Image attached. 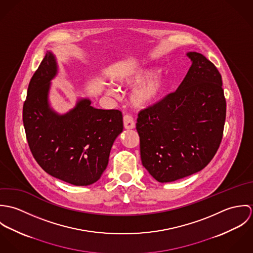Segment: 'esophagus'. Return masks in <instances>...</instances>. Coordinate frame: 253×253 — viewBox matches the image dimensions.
I'll return each instance as SVG.
<instances>
[{"instance_id":"esophagus-1","label":"esophagus","mask_w":253,"mask_h":253,"mask_svg":"<svg viewBox=\"0 0 253 253\" xmlns=\"http://www.w3.org/2000/svg\"><path fill=\"white\" fill-rule=\"evenodd\" d=\"M124 126L126 129H131V128L135 127V123H134L132 116H130V115L124 116Z\"/></svg>"}]
</instances>
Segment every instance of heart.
I'll use <instances>...</instances> for the list:
<instances>
[{
    "mask_svg": "<svg viewBox=\"0 0 253 253\" xmlns=\"http://www.w3.org/2000/svg\"><path fill=\"white\" fill-rule=\"evenodd\" d=\"M150 74L149 70L140 68L129 71L118 80L125 86H132L138 84L129 96L130 102L134 107L143 108L151 105L159 99L166 88L167 82L164 77L160 75L148 77ZM108 93L114 95L115 90L109 89Z\"/></svg>",
    "mask_w": 253,
    "mask_h": 253,
    "instance_id": "obj_1",
    "label": "heart"
}]
</instances>
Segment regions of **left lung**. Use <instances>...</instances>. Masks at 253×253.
Returning <instances> with one entry per match:
<instances>
[{"label": "left lung", "mask_w": 253, "mask_h": 253, "mask_svg": "<svg viewBox=\"0 0 253 253\" xmlns=\"http://www.w3.org/2000/svg\"><path fill=\"white\" fill-rule=\"evenodd\" d=\"M177 89L140 111L136 129L141 162L159 182H172L205 169L220 146L226 99L216 66L199 52Z\"/></svg>", "instance_id": "left-lung-1"}]
</instances>
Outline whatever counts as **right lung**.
Listing matches in <instances>:
<instances>
[{
    "label": "right lung",
    "instance_id": "obj_1",
    "mask_svg": "<svg viewBox=\"0 0 253 253\" xmlns=\"http://www.w3.org/2000/svg\"><path fill=\"white\" fill-rule=\"evenodd\" d=\"M54 56L46 52L34 73L23 104V125L30 151L49 175L76 186L98 180L106 169L109 155L123 131L120 110L90 106L80 100L63 116L48 106L50 80L56 75Z\"/></svg>",
    "mask_w": 253,
    "mask_h": 253
}]
</instances>
